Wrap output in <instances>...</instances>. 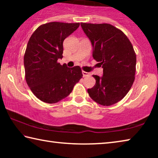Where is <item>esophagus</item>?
<instances>
[{
  "label": "esophagus",
  "instance_id": "1",
  "mask_svg": "<svg viewBox=\"0 0 158 158\" xmlns=\"http://www.w3.org/2000/svg\"><path fill=\"white\" fill-rule=\"evenodd\" d=\"M82 74H83V77L90 76V74L89 73H86V72H85V71H82Z\"/></svg>",
  "mask_w": 158,
  "mask_h": 158
}]
</instances>
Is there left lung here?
Masks as SVG:
<instances>
[{"label": "left lung", "instance_id": "left-lung-1", "mask_svg": "<svg viewBox=\"0 0 158 158\" xmlns=\"http://www.w3.org/2000/svg\"><path fill=\"white\" fill-rule=\"evenodd\" d=\"M93 45V57L103 68V76L93 75L95 84L88 93L103 106L121 100L135 81L137 57L123 32L109 23H81Z\"/></svg>", "mask_w": 158, "mask_h": 158}]
</instances>
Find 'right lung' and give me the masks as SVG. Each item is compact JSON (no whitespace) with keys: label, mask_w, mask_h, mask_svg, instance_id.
I'll list each match as a JSON object with an SVG mask.
<instances>
[{"label":"right lung","mask_w":158,"mask_h":158,"mask_svg":"<svg viewBox=\"0 0 158 158\" xmlns=\"http://www.w3.org/2000/svg\"><path fill=\"white\" fill-rule=\"evenodd\" d=\"M79 23L50 22L40 26L29 39L24 53L25 79L31 91L44 102L53 104L73 91L82 78L79 66L61 65L63 41Z\"/></svg>","instance_id":"add662e5"}]
</instances>
